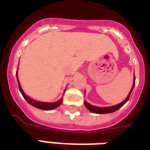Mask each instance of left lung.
Instances as JSON below:
<instances>
[{
    "label": "left lung",
    "mask_w": 150,
    "mask_h": 150,
    "mask_svg": "<svg viewBox=\"0 0 150 150\" xmlns=\"http://www.w3.org/2000/svg\"><path fill=\"white\" fill-rule=\"evenodd\" d=\"M134 86H135V76H134V79H133V84H132V88H131L130 91H129L128 96H127L125 100L123 101V102H121L120 104H116V105H114V106H111V107H96V106H93V105L89 104L88 103H87V102L85 101V107L87 108L88 110L90 111V112H91L97 113V114H105V113H111L113 112H116V111H117L119 108H120L122 107L123 105L125 104L127 101L129 100V96H130V95H131V92H132V89L134 88Z\"/></svg>",
    "instance_id": "1"
}]
</instances>
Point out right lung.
I'll return each instance as SVG.
<instances>
[{"mask_svg": "<svg viewBox=\"0 0 150 150\" xmlns=\"http://www.w3.org/2000/svg\"><path fill=\"white\" fill-rule=\"evenodd\" d=\"M16 75H17V78H18V71L16 72ZM18 88H19V90L21 91L22 96L24 97V99L25 100L27 101L28 103L30 104H32V106L37 108H39V109H42V110H52V109H54L57 107H59L60 104H62V99L59 100V101L57 102H54V103H46V102H39V101L34 100L33 99L28 97L25 94L24 91L22 90V88L21 87V84L19 83V80H18Z\"/></svg>", "mask_w": 150, "mask_h": 150, "instance_id": "right-lung-1", "label": "right lung"}]
</instances>
